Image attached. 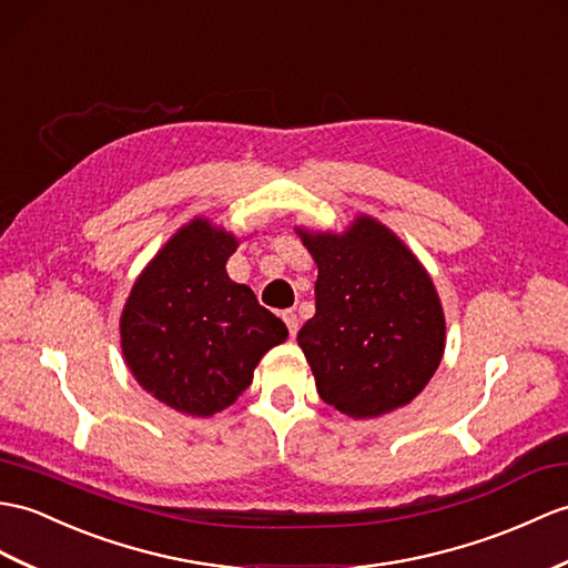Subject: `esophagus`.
Returning <instances> with one entry per match:
<instances>
[{"label": "esophagus", "mask_w": 568, "mask_h": 568, "mask_svg": "<svg viewBox=\"0 0 568 568\" xmlns=\"http://www.w3.org/2000/svg\"><path fill=\"white\" fill-rule=\"evenodd\" d=\"M283 322H285V326H287V332H290V336L295 338V334H297V326H300V322H297V314L293 312V310H287V312H283Z\"/></svg>", "instance_id": "1"}]
</instances>
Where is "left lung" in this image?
Segmentation results:
<instances>
[{"mask_svg": "<svg viewBox=\"0 0 568 568\" xmlns=\"http://www.w3.org/2000/svg\"><path fill=\"white\" fill-rule=\"evenodd\" d=\"M316 263V312L297 344L320 397L351 418L412 404L445 353V312L424 263L387 224L295 227Z\"/></svg>", "mask_w": 568, "mask_h": 568, "instance_id": "left-lung-1", "label": "left lung"}]
</instances>
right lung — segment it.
<instances>
[{
    "label": "right lung",
    "mask_w": 568,
    "mask_h": 568,
    "mask_svg": "<svg viewBox=\"0 0 568 568\" xmlns=\"http://www.w3.org/2000/svg\"><path fill=\"white\" fill-rule=\"evenodd\" d=\"M240 236L195 215L135 278L121 312L128 371L156 402L213 416L252 385L256 365L287 338L285 324L234 283L227 261Z\"/></svg>",
    "instance_id": "right-lung-1"
}]
</instances>
